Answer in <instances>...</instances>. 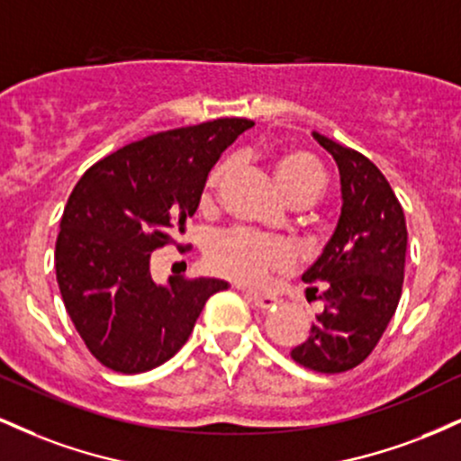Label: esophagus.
Returning a JSON list of instances; mask_svg holds the SVG:
<instances>
[{
  "instance_id": "esophagus-1",
  "label": "esophagus",
  "mask_w": 461,
  "mask_h": 461,
  "mask_svg": "<svg viewBox=\"0 0 461 461\" xmlns=\"http://www.w3.org/2000/svg\"><path fill=\"white\" fill-rule=\"evenodd\" d=\"M245 297L251 301L253 305H258V308L262 310H268L273 308V305L279 303V299L275 297V294H262V293H251V290H245Z\"/></svg>"
}]
</instances>
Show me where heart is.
<instances>
[{
	"label": "heart",
	"mask_w": 461,
	"mask_h": 461,
	"mask_svg": "<svg viewBox=\"0 0 461 461\" xmlns=\"http://www.w3.org/2000/svg\"><path fill=\"white\" fill-rule=\"evenodd\" d=\"M231 168L225 158L212 168L208 177V190L219 186ZM273 176L279 190L288 201L316 199L325 190L327 176L310 153L290 149L282 153L273 164ZM294 251L282 240L264 238L251 231L231 230L214 236L208 249V264L216 273L245 285H260L273 273H282L293 267Z\"/></svg>",
	"instance_id": "b5f03b06"
}]
</instances>
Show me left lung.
<instances>
[{
  "label": "left lung",
  "mask_w": 461,
  "mask_h": 461,
  "mask_svg": "<svg viewBox=\"0 0 461 461\" xmlns=\"http://www.w3.org/2000/svg\"><path fill=\"white\" fill-rule=\"evenodd\" d=\"M314 139L338 164L342 210L319 260L303 273V282L325 284V310L290 357L316 373H345L373 353L394 316L403 290L407 227L394 190L366 156L319 131Z\"/></svg>",
  "instance_id": "obj_1"
}]
</instances>
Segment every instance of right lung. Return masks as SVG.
Listing matches in <instances>:
<instances>
[{
	"label": "right lung",
	"instance_id": "obj_1",
	"mask_svg": "<svg viewBox=\"0 0 461 461\" xmlns=\"http://www.w3.org/2000/svg\"><path fill=\"white\" fill-rule=\"evenodd\" d=\"M249 119L160 131L95 162L73 188L56 240V279L84 345L136 375L171 359L223 279L151 277V253L184 234L210 168Z\"/></svg>",
	"mask_w": 461,
	"mask_h": 461
}]
</instances>
